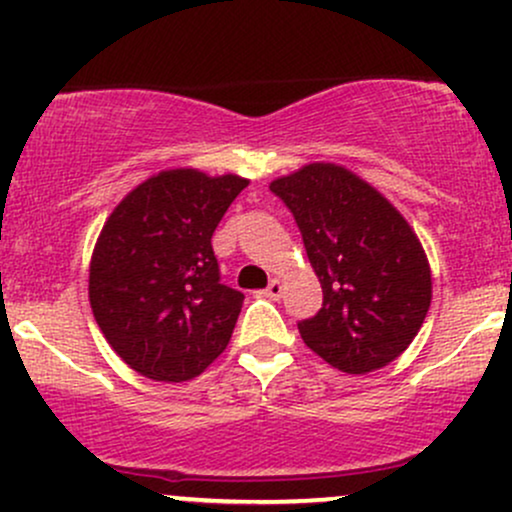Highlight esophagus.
<instances>
[{"mask_svg":"<svg viewBox=\"0 0 512 512\" xmlns=\"http://www.w3.org/2000/svg\"><path fill=\"white\" fill-rule=\"evenodd\" d=\"M281 293H284V281H281V279H272V281H269L267 289H264V296L272 298V301H279Z\"/></svg>","mask_w":512,"mask_h":512,"instance_id":"1","label":"esophagus"}]
</instances>
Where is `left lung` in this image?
Returning <instances> with one entry per match:
<instances>
[{"mask_svg":"<svg viewBox=\"0 0 512 512\" xmlns=\"http://www.w3.org/2000/svg\"><path fill=\"white\" fill-rule=\"evenodd\" d=\"M296 216L322 286V308L298 322L305 346L349 375L407 351L433 298L431 264L383 192L339 163H305L269 182Z\"/></svg>","mask_w":512,"mask_h":512,"instance_id":"left-lung-1","label":"left lung"}]
</instances>
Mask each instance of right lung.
<instances>
[{"instance_id":"add662e5","label":"right lung","mask_w":512,"mask_h":512,"mask_svg":"<svg viewBox=\"0 0 512 512\" xmlns=\"http://www.w3.org/2000/svg\"><path fill=\"white\" fill-rule=\"evenodd\" d=\"M248 182L168 168L127 192L103 223L88 301L105 342L144 378L185 383L231 342L245 296L219 281L211 236Z\"/></svg>"}]
</instances>
